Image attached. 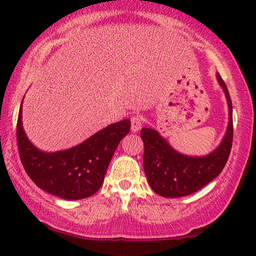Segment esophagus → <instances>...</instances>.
Here are the masks:
<instances>
[{
  "instance_id": "esophagus-1",
  "label": "esophagus",
  "mask_w": 256,
  "mask_h": 256,
  "mask_svg": "<svg viewBox=\"0 0 256 256\" xmlns=\"http://www.w3.org/2000/svg\"><path fill=\"white\" fill-rule=\"evenodd\" d=\"M130 121H132V132H138L143 124L142 118L140 116V115H132L130 118Z\"/></svg>"
}]
</instances>
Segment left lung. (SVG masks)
I'll use <instances>...</instances> for the list:
<instances>
[{
  "label": "left lung",
  "instance_id": "8db88e82",
  "mask_svg": "<svg viewBox=\"0 0 256 256\" xmlns=\"http://www.w3.org/2000/svg\"><path fill=\"white\" fill-rule=\"evenodd\" d=\"M219 85L228 104V126L222 143L206 156L192 157L178 152L152 128H142L144 143L143 168L150 188L166 198H178L194 194L222 172L228 160L233 142L232 100L219 73Z\"/></svg>",
  "mask_w": 256,
  "mask_h": 256
}]
</instances>
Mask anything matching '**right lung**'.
Masks as SVG:
<instances>
[{"mask_svg": "<svg viewBox=\"0 0 256 256\" xmlns=\"http://www.w3.org/2000/svg\"><path fill=\"white\" fill-rule=\"evenodd\" d=\"M129 130L130 120H122L71 149L44 152L37 149L24 132L20 104L17 146L28 176L38 188L59 198L78 200L88 198L99 190L114 152Z\"/></svg>", "mask_w": 256, "mask_h": 256, "instance_id": "right-lung-1", "label": "right lung"}]
</instances>
